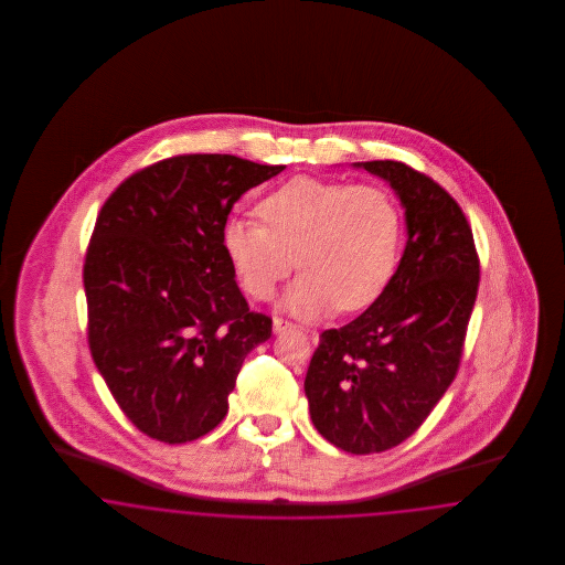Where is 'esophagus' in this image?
Segmentation results:
<instances>
[{
    "label": "esophagus",
    "instance_id": "obj_1",
    "mask_svg": "<svg viewBox=\"0 0 565 565\" xmlns=\"http://www.w3.org/2000/svg\"><path fill=\"white\" fill-rule=\"evenodd\" d=\"M292 328H296V323L288 322V320H284V318H275L273 320V330L275 332H284V330H292ZM316 334V332H313Z\"/></svg>",
    "mask_w": 565,
    "mask_h": 565
}]
</instances>
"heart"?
<instances>
[{
  "label": "heart",
  "mask_w": 565,
  "mask_h": 565,
  "mask_svg": "<svg viewBox=\"0 0 565 565\" xmlns=\"http://www.w3.org/2000/svg\"><path fill=\"white\" fill-rule=\"evenodd\" d=\"M256 212L263 224L226 222L222 247L243 290L258 300L275 295L298 267L302 275L286 295L292 313H353L376 302L394 279L403 214L379 184L298 175L269 192Z\"/></svg>",
  "instance_id": "1"
}]
</instances>
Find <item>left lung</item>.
<instances>
[{
  "label": "left lung",
  "instance_id": "1",
  "mask_svg": "<svg viewBox=\"0 0 565 565\" xmlns=\"http://www.w3.org/2000/svg\"><path fill=\"white\" fill-rule=\"evenodd\" d=\"M401 196L408 239L387 290L320 334L305 376L313 426L369 456L401 445L454 383L479 292V254L456 199L398 161L358 162Z\"/></svg>",
  "mask_w": 565,
  "mask_h": 565
}]
</instances>
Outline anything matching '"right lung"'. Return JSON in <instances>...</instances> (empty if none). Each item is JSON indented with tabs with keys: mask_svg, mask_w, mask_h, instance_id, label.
Masks as SVG:
<instances>
[{
	"mask_svg": "<svg viewBox=\"0 0 565 565\" xmlns=\"http://www.w3.org/2000/svg\"><path fill=\"white\" fill-rule=\"evenodd\" d=\"M286 164L180 154L114 190L84 258L88 348L135 428L180 445L224 419L243 360L270 337L249 311L222 231L233 205Z\"/></svg>",
	"mask_w": 565,
	"mask_h": 565,
	"instance_id": "add662e5",
	"label": "right lung"
}]
</instances>
